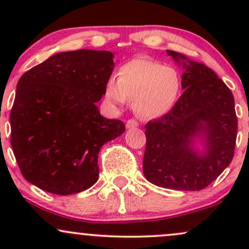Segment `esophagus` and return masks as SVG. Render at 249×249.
I'll list each match as a JSON object with an SVG mask.
<instances>
[{
    "instance_id": "obj_1",
    "label": "esophagus",
    "mask_w": 249,
    "mask_h": 249,
    "mask_svg": "<svg viewBox=\"0 0 249 249\" xmlns=\"http://www.w3.org/2000/svg\"><path fill=\"white\" fill-rule=\"evenodd\" d=\"M138 126V122L134 121V119H128L126 122V127L127 128H133V127H137Z\"/></svg>"
}]
</instances>
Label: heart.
Returning a JSON list of instances; mask_svg holds the SVG:
<instances>
[{
  "label": "heart",
  "mask_w": 249,
  "mask_h": 249,
  "mask_svg": "<svg viewBox=\"0 0 249 249\" xmlns=\"http://www.w3.org/2000/svg\"><path fill=\"white\" fill-rule=\"evenodd\" d=\"M178 71L151 59H133L118 70V79H108L105 97L115 105L133 101V110L144 119L170 112L180 93Z\"/></svg>",
  "instance_id": "obj_1"
}]
</instances>
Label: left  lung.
<instances>
[{
    "label": "left lung",
    "mask_w": 249,
    "mask_h": 249,
    "mask_svg": "<svg viewBox=\"0 0 249 249\" xmlns=\"http://www.w3.org/2000/svg\"><path fill=\"white\" fill-rule=\"evenodd\" d=\"M182 62L184 92L170 112L145 125L146 148L142 171L148 181L177 191H200L212 184L232 161L238 133L233 93L215 72L181 53L166 50ZM207 151L193 148L196 136Z\"/></svg>",
    "instance_id": "1"
}]
</instances>
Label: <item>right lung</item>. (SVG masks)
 I'll use <instances>...</instances> for the list:
<instances>
[{
    "instance_id": "1",
    "label": "right lung",
    "mask_w": 249,
    "mask_h": 249,
    "mask_svg": "<svg viewBox=\"0 0 249 249\" xmlns=\"http://www.w3.org/2000/svg\"><path fill=\"white\" fill-rule=\"evenodd\" d=\"M112 58L110 51H67L22 75L10 112V144L25 180L59 196L98 180L99 151L125 131L124 123L104 118L96 105L105 95Z\"/></svg>"
}]
</instances>
